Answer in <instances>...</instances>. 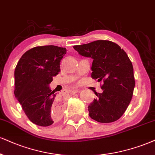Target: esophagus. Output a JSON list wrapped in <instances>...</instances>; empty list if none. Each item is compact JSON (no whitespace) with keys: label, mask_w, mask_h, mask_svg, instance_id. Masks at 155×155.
Masks as SVG:
<instances>
[{"label":"esophagus","mask_w":155,"mask_h":155,"mask_svg":"<svg viewBox=\"0 0 155 155\" xmlns=\"http://www.w3.org/2000/svg\"><path fill=\"white\" fill-rule=\"evenodd\" d=\"M80 91H81V90L80 89H78V88H74L72 91V93H79Z\"/></svg>","instance_id":"obj_1"}]
</instances>
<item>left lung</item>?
Returning a JSON list of instances; mask_svg holds the SVG:
<instances>
[{
    "mask_svg": "<svg viewBox=\"0 0 155 155\" xmlns=\"http://www.w3.org/2000/svg\"><path fill=\"white\" fill-rule=\"evenodd\" d=\"M73 48L83 57L93 59V79L102 81L103 92H95L87 107L89 116L100 123L117 121L124 114L132 98L135 86L132 63L127 53L117 44L97 40Z\"/></svg>",
    "mask_w": 155,
    "mask_h": 155,
    "instance_id": "obj_1",
    "label": "left lung"
}]
</instances>
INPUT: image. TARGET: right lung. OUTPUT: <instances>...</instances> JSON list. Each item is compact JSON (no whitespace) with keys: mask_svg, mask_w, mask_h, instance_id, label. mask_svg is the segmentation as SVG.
Instances as JSON below:
<instances>
[{"mask_svg":"<svg viewBox=\"0 0 155 155\" xmlns=\"http://www.w3.org/2000/svg\"><path fill=\"white\" fill-rule=\"evenodd\" d=\"M66 48L48 45L34 47L21 57L14 72L15 97L32 123L49 127L62 114L60 97L49 85L60 71Z\"/></svg>","mask_w":155,"mask_h":155,"instance_id":"right-lung-1","label":"right lung"}]
</instances>
